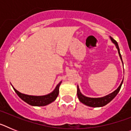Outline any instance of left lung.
<instances>
[{
	"label": "left lung",
	"instance_id": "1",
	"mask_svg": "<svg viewBox=\"0 0 131 131\" xmlns=\"http://www.w3.org/2000/svg\"><path fill=\"white\" fill-rule=\"evenodd\" d=\"M110 38L112 42L115 44V47H116L117 49L118 50V53H119V57L120 58H121L123 63L122 58H121V54H120L119 48L117 42L116 40H114L112 37H110ZM123 82V80L122 82L121 83V84H120V85L119 86V87H118L115 91H113V92H112L111 94H109L108 95H106L104 97H101V98H89V97L85 96L83 95V94L81 92V91H80L79 90V88L78 85H77V96H78L79 101L81 103H83V104L86 105V106L93 107H102V106H104L105 105L108 104L109 102H110L113 100V98L116 96V95L118 94V92H119L120 89H121Z\"/></svg>",
	"mask_w": 131,
	"mask_h": 131
}]
</instances>
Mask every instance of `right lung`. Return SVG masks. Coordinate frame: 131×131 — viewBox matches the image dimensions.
Segmentation results:
<instances>
[{
  "mask_svg": "<svg viewBox=\"0 0 131 131\" xmlns=\"http://www.w3.org/2000/svg\"><path fill=\"white\" fill-rule=\"evenodd\" d=\"M61 83H62V81H60L58 83V84L56 86L55 89L51 93L44 96H31L22 94L17 91L12 85V86L18 96L24 102L27 103L28 104L33 106H45L52 103L56 99L58 96L59 87Z\"/></svg>",
  "mask_w": 131,
  "mask_h": 131,
  "instance_id": "add662e5",
  "label": "right lung"
}]
</instances>
